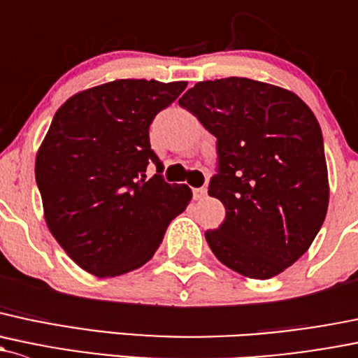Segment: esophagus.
<instances>
[{
	"instance_id": "esophagus-1",
	"label": "esophagus",
	"mask_w": 358,
	"mask_h": 358,
	"mask_svg": "<svg viewBox=\"0 0 358 358\" xmlns=\"http://www.w3.org/2000/svg\"><path fill=\"white\" fill-rule=\"evenodd\" d=\"M206 195H208V190H206L204 187H202V189H194V199H195V201H202Z\"/></svg>"
}]
</instances>
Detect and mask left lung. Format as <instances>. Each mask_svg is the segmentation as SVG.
<instances>
[{
  "label": "left lung",
  "instance_id": "left-lung-1",
  "mask_svg": "<svg viewBox=\"0 0 358 358\" xmlns=\"http://www.w3.org/2000/svg\"><path fill=\"white\" fill-rule=\"evenodd\" d=\"M217 138L209 195L227 217L208 229L229 269L269 280L299 261L329 202L321 127L296 94L243 77L199 82L178 99Z\"/></svg>",
  "mask_w": 358,
  "mask_h": 358
}]
</instances>
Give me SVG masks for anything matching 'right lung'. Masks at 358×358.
Here are the masks:
<instances>
[{
    "label": "right lung",
    "instance_id": "right-lung-1",
    "mask_svg": "<svg viewBox=\"0 0 358 358\" xmlns=\"http://www.w3.org/2000/svg\"><path fill=\"white\" fill-rule=\"evenodd\" d=\"M187 82H108L71 96L36 157L44 217L56 242L87 273L113 278L144 266L192 199L166 183L149 127ZM149 162L158 173L147 180Z\"/></svg>",
    "mask_w": 358,
    "mask_h": 358
}]
</instances>
